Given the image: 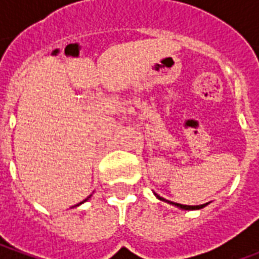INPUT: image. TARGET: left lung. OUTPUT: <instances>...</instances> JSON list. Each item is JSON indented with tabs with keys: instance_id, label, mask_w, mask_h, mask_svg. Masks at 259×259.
Instances as JSON below:
<instances>
[{
	"instance_id": "1",
	"label": "left lung",
	"mask_w": 259,
	"mask_h": 259,
	"mask_svg": "<svg viewBox=\"0 0 259 259\" xmlns=\"http://www.w3.org/2000/svg\"><path fill=\"white\" fill-rule=\"evenodd\" d=\"M155 195H157V198H159V200L166 201L168 204H172V205L178 206V208H180V209H201V208H204L205 205H208V204H201V205H183V204H178V202H170V201L165 200V198H162V197H159L158 194Z\"/></svg>"
}]
</instances>
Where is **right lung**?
Wrapping results in <instances>:
<instances>
[{
	"label": "right lung",
	"mask_w": 259,
	"mask_h": 259,
	"mask_svg": "<svg viewBox=\"0 0 259 259\" xmlns=\"http://www.w3.org/2000/svg\"><path fill=\"white\" fill-rule=\"evenodd\" d=\"M89 198H90V195H89V197H87V198H85V200H83V201H81V202H79V204H77V205H80V204H83V202H85V201L89 200ZM77 205H76V206H77Z\"/></svg>",
	"instance_id": "obj_1"
}]
</instances>
